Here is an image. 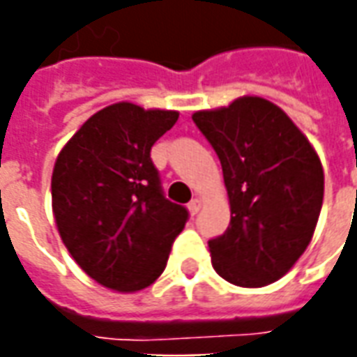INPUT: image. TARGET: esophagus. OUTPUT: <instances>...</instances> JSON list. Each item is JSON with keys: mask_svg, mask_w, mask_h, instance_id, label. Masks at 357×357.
Segmentation results:
<instances>
[{"mask_svg": "<svg viewBox=\"0 0 357 357\" xmlns=\"http://www.w3.org/2000/svg\"><path fill=\"white\" fill-rule=\"evenodd\" d=\"M202 208V201L201 199H193V201L189 202V212H191V214H199V210Z\"/></svg>", "mask_w": 357, "mask_h": 357, "instance_id": "34e87169", "label": "esophagus"}]
</instances>
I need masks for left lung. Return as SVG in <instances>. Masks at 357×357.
<instances>
[{"label":"left lung","instance_id":"8db88e82","mask_svg":"<svg viewBox=\"0 0 357 357\" xmlns=\"http://www.w3.org/2000/svg\"><path fill=\"white\" fill-rule=\"evenodd\" d=\"M216 151L231 222L208 241L212 266L225 281L264 287L283 277L312 241L323 204V168L292 120L262 97L195 112Z\"/></svg>","mask_w":357,"mask_h":357}]
</instances>
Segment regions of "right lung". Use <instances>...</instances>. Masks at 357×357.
<instances>
[{
  "label": "right lung",
  "mask_w": 357,
  "mask_h": 357,
  "mask_svg": "<svg viewBox=\"0 0 357 357\" xmlns=\"http://www.w3.org/2000/svg\"><path fill=\"white\" fill-rule=\"evenodd\" d=\"M178 116L116 102L95 112L59 153L51 178L59 233L76 264L102 287H149L189 220L185 206L164 197L151 160V147Z\"/></svg>",
  "instance_id": "right-lung-1"
}]
</instances>
